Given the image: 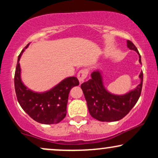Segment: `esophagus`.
Returning <instances> with one entry per match:
<instances>
[{
	"instance_id": "esophagus-1",
	"label": "esophagus",
	"mask_w": 158,
	"mask_h": 158,
	"mask_svg": "<svg viewBox=\"0 0 158 158\" xmlns=\"http://www.w3.org/2000/svg\"><path fill=\"white\" fill-rule=\"evenodd\" d=\"M88 70H87V69H82V70H81L78 73L77 77H78V79H79V82L82 83L83 81H85V79H86V77H88Z\"/></svg>"
}]
</instances>
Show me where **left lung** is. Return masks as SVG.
<instances>
[{"label": "left lung", "instance_id": "1", "mask_svg": "<svg viewBox=\"0 0 158 158\" xmlns=\"http://www.w3.org/2000/svg\"><path fill=\"white\" fill-rule=\"evenodd\" d=\"M127 47L135 50L139 55L141 64V57L135 45L131 41H127ZM140 83L137 88L123 95L110 93L103 84L102 72L94 70L91 79L81 85L88 110L92 117L102 122H114L123 119L129 113L140 97L143 86V71L139 75Z\"/></svg>", "mask_w": 158, "mask_h": 158}]
</instances>
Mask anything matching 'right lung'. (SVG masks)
I'll return each instance as SVG.
<instances>
[{
    "label": "right lung",
    "mask_w": 158,
    "mask_h": 158,
    "mask_svg": "<svg viewBox=\"0 0 158 158\" xmlns=\"http://www.w3.org/2000/svg\"><path fill=\"white\" fill-rule=\"evenodd\" d=\"M30 45L23 49L18 58L15 73V89L20 106L26 113L42 124H56L61 122L67 114V104L70 90L79 85L77 77L65 78L50 90L44 92H35L23 83L21 78V56Z\"/></svg>",
    "instance_id": "right-lung-1"
}]
</instances>
